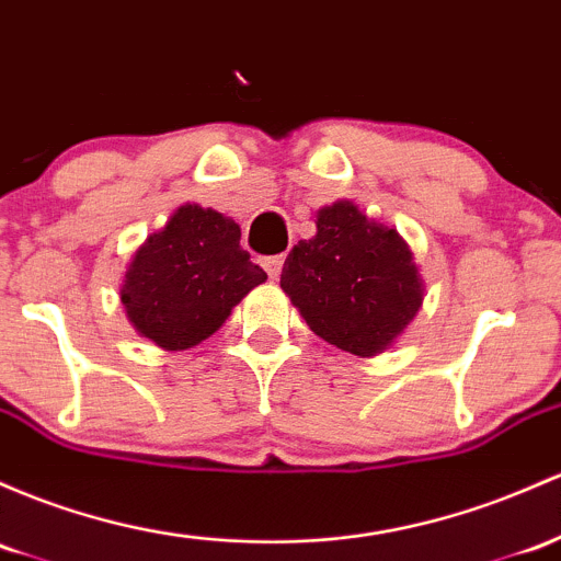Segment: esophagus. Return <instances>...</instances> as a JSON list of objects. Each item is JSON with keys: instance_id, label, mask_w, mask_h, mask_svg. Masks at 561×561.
<instances>
[{"instance_id": "esophagus-1", "label": "esophagus", "mask_w": 561, "mask_h": 561, "mask_svg": "<svg viewBox=\"0 0 561 561\" xmlns=\"http://www.w3.org/2000/svg\"><path fill=\"white\" fill-rule=\"evenodd\" d=\"M282 266H285V257H282V255H271V257H266V261H263V268L268 271L271 279H276V276L282 274Z\"/></svg>"}]
</instances>
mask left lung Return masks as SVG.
Instances as JSON below:
<instances>
[{
	"label": "left lung",
	"instance_id": "obj_1",
	"mask_svg": "<svg viewBox=\"0 0 561 561\" xmlns=\"http://www.w3.org/2000/svg\"><path fill=\"white\" fill-rule=\"evenodd\" d=\"M279 285L319 337L356 356L391 346L423 304L404 239L351 202L319 210L317 237L290 250Z\"/></svg>",
	"mask_w": 561,
	"mask_h": 561
}]
</instances>
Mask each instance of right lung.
<instances>
[{
    "mask_svg": "<svg viewBox=\"0 0 561 561\" xmlns=\"http://www.w3.org/2000/svg\"><path fill=\"white\" fill-rule=\"evenodd\" d=\"M233 220L199 205L172 213L133 255L122 304L135 330L168 351L210 337L266 271L239 244Z\"/></svg>",
    "mask_w": 561,
    "mask_h": 561,
    "instance_id": "add662e5",
    "label": "right lung"
}]
</instances>
